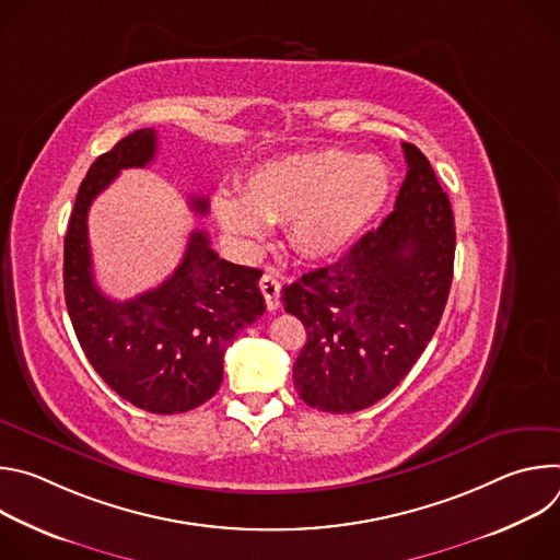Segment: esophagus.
Listing matches in <instances>:
<instances>
[{
  "label": "esophagus",
  "instance_id": "esophagus-1",
  "mask_svg": "<svg viewBox=\"0 0 560 560\" xmlns=\"http://www.w3.org/2000/svg\"><path fill=\"white\" fill-rule=\"evenodd\" d=\"M259 288H261V292H264V296H266V305H268V310H277L279 307V296H281V283H279V279L275 277V275H270V272H266L264 277H261V281H259Z\"/></svg>",
  "mask_w": 560,
  "mask_h": 560
}]
</instances>
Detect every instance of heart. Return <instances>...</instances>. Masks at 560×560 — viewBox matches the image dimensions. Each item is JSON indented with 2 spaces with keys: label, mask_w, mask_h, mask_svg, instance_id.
I'll list each match as a JSON object with an SVG mask.
<instances>
[{
  "label": "heart",
  "mask_w": 560,
  "mask_h": 560,
  "mask_svg": "<svg viewBox=\"0 0 560 560\" xmlns=\"http://www.w3.org/2000/svg\"><path fill=\"white\" fill-rule=\"evenodd\" d=\"M392 192L387 164L348 150L299 152L257 166L242 195L217 192L212 210L221 230L257 250L270 223L288 221L292 246L310 259L346 250L383 210Z\"/></svg>",
  "instance_id": "heart-1"
}]
</instances>
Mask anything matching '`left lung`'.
Listing matches in <instances>:
<instances>
[{"label": "left lung", "mask_w": 560, "mask_h": 560, "mask_svg": "<svg viewBox=\"0 0 560 560\" xmlns=\"http://www.w3.org/2000/svg\"><path fill=\"white\" fill-rule=\"evenodd\" d=\"M406 182L394 212L343 259L283 288L307 341L292 378L303 404L350 415L374 406L419 361L447 303L456 230L428 156L404 143Z\"/></svg>", "instance_id": "1"}]
</instances>
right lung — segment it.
Listing matches in <instances>:
<instances>
[{
  "instance_id": "add662e5",
  "label": "right lung",
  "mask_w": 560,
  "mask_h": 560,
  "mask_svg": "<svg viewBox=\"0 0 560 560\" xmlns=\"http://www.w3.org/2000/svg\"><path fill=\"white\" fill-rule=\"evenodd\" d=\"M156 135L141 128L95 159L79 186L63 238V294L74 335L97 374L128 404L152 415L199 408L219 389L223 352L238 330L266 310L261 270L236 266L195 230L177 270L128 301L108 299L95 283L89 208L124 168L148 166ZM190 208L208 212L206 197Z\"/></svg>"
}]
</instances>
